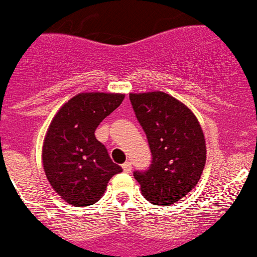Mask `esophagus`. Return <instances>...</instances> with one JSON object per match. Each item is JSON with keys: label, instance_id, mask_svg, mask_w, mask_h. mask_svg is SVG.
Returning a JSON list of instances; mask_svg holds the SVG:
<instances>
[{"label": "esophagus", "instance_id": "1", "mask_svg": "<svg viewBox=\"0 0 257 257\" xmlns=\"http://www.w3.org/2000/svg\"><path fill=\"white\" fill-rule=\"evenodd\" d=\"M122 170H124V172H131L132 171V163L131 162H125L124 165H122Z\"/></svg>", "mask_w": 257, "mask_h": 257}]
</instances>
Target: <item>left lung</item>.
Listing matches in <instances>:
<instances>
[{
  "label": "left lung",
  "instance_id": "8db88e82",
  "mask_svg": "<svg viewBox=\"0 0 257 257\" xmlns=\"http://www.w3.org/2000/svg\"><path fill=\"white\" fill-rule=\"evenodd\" d=\"M129 99L153 155L150 167L133 176L148 201L175 204L195 188L205 166L201 125L187 105L166 92L129 94Z\"/></svg>",
  "mask_w": 257,
  "mask_h": 257
}]
</instances>
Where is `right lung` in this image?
Masks as SVG:
<instances>
[{
    "instance_id": "obj_1",
    "label": "right lung",
    "mask_w": 257,
    "mask_h": 257,
    "mask_svg": "<svg viewBox=\"0 0 257 257\" xmlns=\"http://www.w3.org/2000/svg\"><path fill=\"white\" fill-rule=\"evenodd\" d=\"M124 94L81 92L52 120L43 145V167L49 184L68 204L99 201L107 183L121 172L95 137V129L124 100Z\"/></svg>"
}]
</instances>
